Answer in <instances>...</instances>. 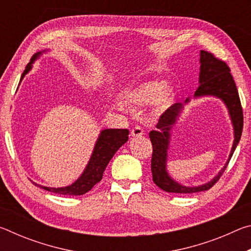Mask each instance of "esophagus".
Returning a JSON list of instances; mask_svg holds the SVG:
<instances>
[{"label":"esophagus","mask_w":251,"mask_h":251,"mask_svg":"<svg viewBox=\"0 0 251 251\" xmlns=\"http://www.w3.org/2000/svg\"><path fill=\"white\" fill-rule=\"evenodd\" d=\"M143 134H144V130L142 127L139 126H135L130 131V136H133V137H138V136H142Z\"/></svg>","instance_id":"obj_1"}]
</instances>
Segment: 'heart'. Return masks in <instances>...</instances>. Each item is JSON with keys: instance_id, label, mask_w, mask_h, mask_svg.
Listing matches in <instances>:
<instances>
[{"instance_id": "heart-1", "label": "heart", "mask_w": 251, "mask_h": 251, "mask_svg": "<svg viewBox=\"0 0 251 251\" xmlns=\"http://www.w3.org/2000/svg\"><path fill=\"white\" fill-rule=\"evenodd\" d=\"M169 91L165 88V83L152 80L138 85L137 87L126 92L123 95L124 103L131 107H143L156 100L158 104H164L168 100Z\"/></svg>"}]
</instances>
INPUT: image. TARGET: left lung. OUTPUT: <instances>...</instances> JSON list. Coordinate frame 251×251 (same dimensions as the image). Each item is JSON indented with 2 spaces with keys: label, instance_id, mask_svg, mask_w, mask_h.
I'll return each mask as SVG.
<instances>
[{
  "label": "left lung",
  "instance_id": "1",
  "mask_svg": "<svg viewBox=\"0 0 251 251\" xmlns=\"http://www.w3.org/2000/svg\"><path fill=\"white\" fill-rule=\"evenodd\" d=\"M206 95L218 97L227 106L233 125V134H235L230 155H229V158L222 169V172H219L218 175L207 184L197 187H186L174 180L166 171L167 150L172 126L176 123L177 117L179 116V113L182 108L181 104H174L160 115L158 123L156 125L157 129L151 130L150 133V138L152 145V180L160 189L165 190V192L174 194H193L210 189L219 180L220 176L223 175L238 143L240 141L244 127V114L237 86L235 80L232 78V75L230 74V69L226 64V62L217 58L212 53L207 52V50H201L199 86L197 91L195 92V97ZM188 100H189L187 99L186 103Z\"/></svg>",
  "mask_w": 251,
  "mask_h": 251
}]
</instances>
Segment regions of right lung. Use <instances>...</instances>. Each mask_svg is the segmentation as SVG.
<instances>
[{"instance_id": "right-lung-1", "label": "right lung", "mask_w": 251, "mask_h": 251, "mask_svg": "<svg viewBox=\"0 0 251 251\" xmlns=\"http://www.w3.org/2000/svg\"><path fill=\"white\" fill-rule=\"evenodd\" d=\"M42 52L37 53L32 57L31 62L28 63L26 69L23 72L21 76V80L26 75L29 70L32 69V63L40 56ZM128 129H104L100 131V135L97 139L96 145L94 147L90 161H88L86 168L77 180L73 184L62 187V188H50V187H45L42 185L35 186L40 187L42 189L48 190L50 193L59 194V195H72V196H78V195H84L94 187L97 182L101 180L103 174L106 166H107L109 160L113 158L115 152L118 151L122 145L128 141Z\"/></svg>"}]
</instances>
